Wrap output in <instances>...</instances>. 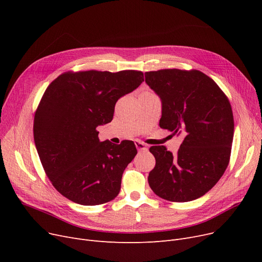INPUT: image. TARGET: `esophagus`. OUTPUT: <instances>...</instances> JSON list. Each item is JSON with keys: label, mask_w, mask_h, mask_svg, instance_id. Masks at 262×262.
Listing matches in <instances>:
<instances>
[{"label": "esophagus", "mask_w": 262, "mask_h": 262, "mask_svg": "<svg viewBox=\"0 0 262 262\" xmlns=\"http://www.w3.org/2000/svg\"><path fill=\"white\" fill-rule=\"evenodd\" d=\"M135 145H136V147H137V149H138V150H146L147 149L146 144L141 142L140 140H136L135 141Z\"/></svg>", "instance_id": "1"}]
</instances>
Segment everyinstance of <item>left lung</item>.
Returning <instances> with one entry per match:
<instances>
[{
	"label": "left lung",
	"mask_w": 262,
	"mask_h": 262,
	"mask_svg": "<svg viewBox=\"0 0 262 262\" xmlns=\"http://www.w3.org/2000/svg\"><path fill=\"white\" fill-rule=\"evenodd\" d=\"M144 75L161 101L159 126L184 137L176 155L163 145L149 148L156 166L148 174V185L164 200H196L228 166L233 138L229 101L213 79L198 70L166 69Z\"/></svg>",
	"instance_id": "8db88e82"
}]
</instances>
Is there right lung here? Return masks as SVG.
<instances>
[{"mask_svg":"<svg viewBox=\"0 0 262 262\" xmlns=\"http://www.w3.org/2000/svg\"><path fill=\"white\" fill-rule=\"evenodd\" d=\"M142 81L140 71L90 70L63 73L47 88L35 114L34 140L48 177L67 199L94 206L119 194L136 145L101 142L96 127L112 121L117 101Z\"/></svg>","mask_w":262,"mask_h":262,"instance_id":"right-lung-1","label":"right lung"}]
</instances>
